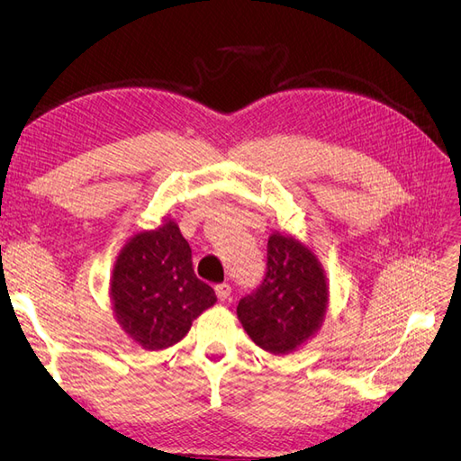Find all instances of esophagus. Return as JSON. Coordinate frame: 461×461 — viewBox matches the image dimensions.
Instances as JSON below:
<instances>
[{"instance_id": "34e87169", "label": "esophagus", "mask_w": 461, "mask_h": 461, "mask_svg": "<svg viewBox=\"0 0 461 461\" xmlns=\"http://www.w3.org/2000/svg\"><path fill=\"white\" fill-rule=\"evenodd\" d=\"M215 294H217V298H219L221 302H227V300H230L232 288H230V285H227V283L217 285V286H215Z\"/></svg>"}]
</instances>
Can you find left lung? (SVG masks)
Segmentation results:
<instances>
[{
  "mask_svg": "<svg viewBox=\"0 0 461 461\" xmlns=\"http://www.w3.org/2000/svg\"><path fill=\"white\" fill-rule=\"evenodd\" d=\"M329 286L321 263L292 236L271 234L261 285L239 302L240 323L259 348L275 356L294 352L323 323Z\"/></svg>",
  "mask_w": 461,
  "mask_h": 461,
  "instance_id": "1",
  "label": "left lung"
}]
</instances>
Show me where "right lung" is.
Returning <instances> with one entry per match:
<instances>
[{
    "mask_svg": "<svg viewBox=\"0 0 461 461\" xmlns=\"http://www.w3.org/2000/svg\"><path fill=\"white\" fill-rule=\"evenodd\" d=\"M111 300L119 325L138 346L163 350L183 340L217 296L194 273L192 249L176 222L167 221L156 230L138 232L121 249Z\"/></svg>",
    "mask_w": 461,
    "mask_h": 461,
    "instance_id": "add662e5",
    "label": "right lung"
}]
</instances>
